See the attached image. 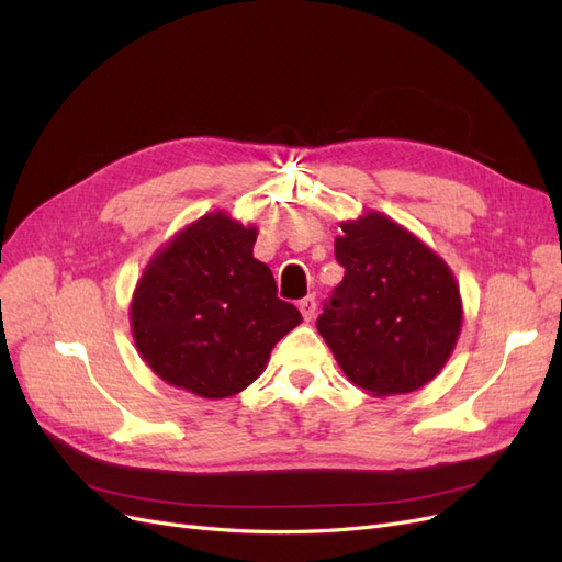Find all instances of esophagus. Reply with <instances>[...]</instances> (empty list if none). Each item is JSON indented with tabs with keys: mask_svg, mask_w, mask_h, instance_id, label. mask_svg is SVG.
Segmentation results:
<instances>
[{
	"mask_svg": "<svg viewBox=\"0 0 562 562\" xmlns=\"http://www.w3.org/2000/svg\"><path fill=\"white\" fill-rule=\"evenodd\" d=\"M299 311H301L303 319H306V323H311V319H313L315 313H317V301H315V296L311 294V296H306V299H301V301H299Z\"/></svg>",
	"mask_w": 562,
	"mask_h": 562,
	"instance_id": "1",
	"label": "esophagus"
}]
</instances>
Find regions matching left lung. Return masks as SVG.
Segmentation results:
<instances>
[{
	"label": "left lung",
	"mask_w": 562,
	"mask_h": 562,
	"mask_svg": "<svg viewBox=\"0 0 562 562\" xmlns=\"http://www.w3.org/2000/svg\"><path fill=\"white\" fill-rule=\"evenodd\" d=\"M334 256L346 272L317 317L344 374L374 397L436 379L457 346L463 306L452 268L379 212L341 221Z\"/></svg>",
	"instance_id": "obj_1"
}]
</instances>
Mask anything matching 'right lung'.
Masks as SVG:
<instances>
[{
	"label": "right lung",
	"mask_w": 562,
	"mask_h": 562,
	"mask_svg": "<svg viewBox=\"0 0 562 562\" xmlns=\"http://www.w3.org/2000/svg\"><path fill=\"white\" fill-rule=\"evenodd\" d=\"M259 228L204 214L159 247L132 296V336L169 386L231 397L261 376L270 350L299 323L276 278L254 259Z\"/></svg>",
	"instance_id": "obj_1"
}]
</instances>
